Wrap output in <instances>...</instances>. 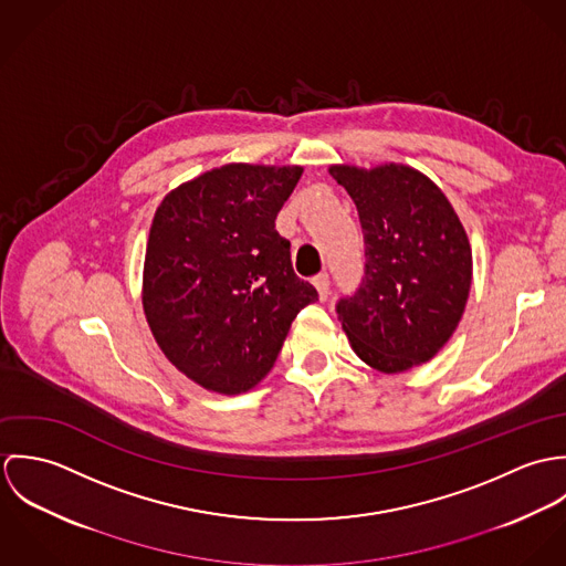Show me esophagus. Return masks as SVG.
<instances>
[{
    "label": "esophagus",
    "mask_w": 566,
    "mask_h": 566,
    "mask_svg": "<svg viewBox=\"0 0 566 566\" xmlns=\"http://www.w3.org/2000/svg\"><path fill=\"white\" fill-rule=\"evenodd\" d=\"M314 285H316V290H318L321 301H326V298H328V274L321 272L318 276H314Z\"/></svg>",
    "instance_id": "34e87169"
}]
</instances>
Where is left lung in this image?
Listing matches in <instances>:
<instances>
[{
    "instance_id": "1",
    "label": "left lung",
    "mask_w": 566,
    "mask_h": 566,
    "mask_svg": "<svg viewBox=\"0 0 566 566\" xmlns=\"http://www.w3.org/2000/svg\"><path fill=\"white\" fill-rule=\"evenodd\" d=\"M353 198L366 243L359 290L337 303L350 348L397 375L438 355L462 321L471 281L469 235L442 189L403 163L331 165Z\"/></svg>"
}]
</instances>
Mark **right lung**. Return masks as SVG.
I'll use <instances>...</instances> for the list:
<instances>
[{"mask_svg": "<svg viewBox=\"0 0 566 566\" xmlns=\"http://www.w3.org/2000/svg\"><path fill=\"white\" fill-rule=\"evenodd\" d=\"M301 174V165L229 163L171 189L155 213L144 314L163 355L205 390H252L296 314L318 301L274 229Z\"/></svg>", "mask_w": 566, "mask_h": 566, "instance_id": "1", "label": "right lung"}]
</instances>
